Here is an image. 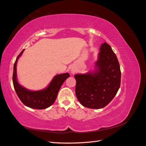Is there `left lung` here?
I'll return each instance as SVG.
<instances>
[{
    "instance_id": "8db88e82",
    "label": "left lung",
    "mask_w": 146,
    "mask_h": 146,
    "mask_svg": "<svg viewBox=\"0 0 146 146\" xmlns=\"http://www.w3.org/2000/svg\"><path fill=\"white\" fill-rule=\"evenodd\" d=\"M76 94L86 108L100 109L107 106L120 88L121 72L117 56L107 43L102 44L93 71L78 74Z\"/></svg>"
}]
</instances>
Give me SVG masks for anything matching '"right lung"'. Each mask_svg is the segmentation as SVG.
Segmentation results:
<instances>
[{
	"label": "right lung",
	"mask_w": 146,
	"mask_h": 146,
	"mask_svg": "<svg viewBox=\"0 0 146 146\" xmlns=\"http://www.w3.org/2000/svg\"><path fill=\"white\" fill-rule=\"evenodd\" d=\"M24 51V49L17 56L13 68V82L15 91L22 102L27 107L33 109H46L54 103L61 85L70 75L69 73L56 75L48 86L42 90L31 91L26 89L17 82L16 73L17 60Z\"/></svg>",
	"instance_id": "right-lung-1"
}]
</instances>
